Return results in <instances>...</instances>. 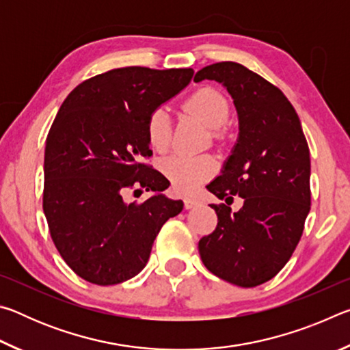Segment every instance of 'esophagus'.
Instances as JSON below:
<instances>
[{"mask_svg": "<svg viewBox=\"0 0 350 350\" xmlns=\"http://www.w3.org/2000/svg\"><path fill=\"white\" fill-rule=\"evenodd\" d=\"M198 200L196 199H191V198H185L183 199V206H185V210H191L194 206H198Z\"/></svg>", "mask_w": 350, "mask_h": 350, "instance_id": "esophagus-1", "label": "esophagus"}]
</instances>
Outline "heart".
Segmentation results:
<instances>
[{
  "mask_svg": "<svg viewBox=\"0 0 350 350\" xmlns=\"http://www.w3.org/2000/svg\"><path fill=\"white\" fill-rule=\"evenodd\" d=\"M185 108L198 116L210 128H222L228 122L230 106L221 92L211 88H202L189 96ZM146 140L152 150L163 152L171 144L173 125L165 108H156L150 112L145 123ZM221 137V133H216ZM159 170L171 183V188L179 194H193L202 183L210 179L216 171L215 159L210 156H185L171 154L161 159Z\"/></svg>",
  "mask_w": 350,
  "mask_h": 350,
  "instance_id": "obj_1",
  "label": "heart"
}]
</instances>
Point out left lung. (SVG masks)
Returning <instances> with one entry per match:
<instances>
[{
	"instance_id": "obj_1",
	"label": "left lung",
	"mask_w": 350,
	"mask_h": 350,
	"mask_svg": "<svg viewBox=\"0 0 350 350\" xmlns=\"http://www.w3.org/2000/svg\"><path fill=\"white\" fill-rule=\"evenodd\" d=\"M227 88L238 111L239 139L206 189L227 204L211 205L215 232L199 241V254L213 275L239 287H256L280 273L303 236L310 211L309 145L287 97L239 63L205 66L194 81ZM241 196L245 205H228Z\"/></svg>"
}]
</instances>
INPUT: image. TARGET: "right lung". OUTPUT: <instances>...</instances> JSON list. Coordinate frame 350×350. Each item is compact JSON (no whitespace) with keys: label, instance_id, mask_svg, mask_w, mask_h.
Masks as SVG:
<instances>
[{"label":"right lung","instance_id":"add662e5","mask_svg":"<svg viewBox=\"0 0 350 350\" xmlns=\"http://www.w3.org/2000/svg\"><path fill=\"white\" fill-rule=\"evenodd\" d=\"M193 69L129 66L80 83L60 106L44 148L43 211L51 238L88 282L114 286L145 267L154 239L182 200L161 191L145 123L152 109L185 88ZM158 194L126 203L128 189Z\"/></svg>","mask_w":350,"mask_h":350}]
</instances>
